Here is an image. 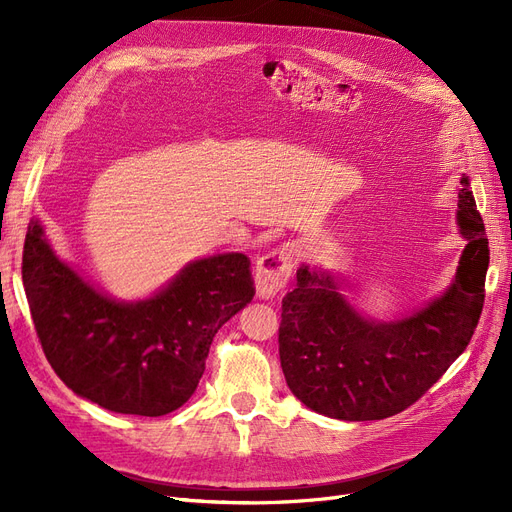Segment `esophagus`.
<instances>
[{
  "label": "esophagus",
  "mask_w": 512,
  "mask_h": 512,
  "mask_svg": "<svg viewBox=\"0 0 512 512\" xmlns=\"http://www.w3.org/2000/svg\"><path fill=\"white\" fill-rule=\"evenodd\" d=\"M295 255L297 251L293 244H280L257 259L255 291L259 299H272L287 285L295 266Z\"/></svg>",
  "instance_id": "1"
}]
</instances>
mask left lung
<instances>
[{"label": "left lung", "mask_w": 512, "mask_h": 512, "mask_svg": "<svg viewBox=\"0 0 512 512\" xmlns=\"http://www.w3.org/2000/svg\"><path fill=\"white\" fill-rule=\"evenodd\" d=\"M460 183V266L422 308L396 318L367 316L333 272L301 263L297 287L282 299L278 344L287 386L308 409L346 422L390 418L466 350L483 308L489 249L470 179Z\"/></svg>", "instance_id": "obj_1"}]
</instances>
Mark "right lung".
<instances>
[{
    "label": "right lung",
    "instance_id": "add662e5",
    "mask_svg": "<svg viewBox=\"0 0 512 512\" xmlns=\"http://www.w3.org/2000/svg\"><path fill=\"white\" fill-rule=\"evenodd\" d=\"M249 259L215 253L185 263L143 299H118L54 251L31 219L23 285L54 373L99 407L158 418L189 401L215 333L255 295Z\"/></svg>",
    "mask_w": 512,
    "mask_h": 512
}]
</instances>
